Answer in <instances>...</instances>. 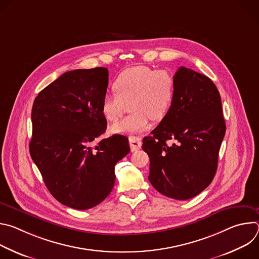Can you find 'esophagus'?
<instances>
[{
  "mask_svg": "<svg viewBox=\"0 0 259 259\" xmlns=\"http://www.w3.org/2000/svg\"><path fill=\"white\" fill-rule=\"evenodd\" d=\"M129 143H130V147H131V151L132 152L139 150L140 147H141V145H142L141 139L139 137H137V136L129 137Z\"/></svg>",
  "mask_w": 259,
  "mask_h": 259,
  "instance_id": "esophagus-1",
  "label": "esophagus"
}]
</instances>
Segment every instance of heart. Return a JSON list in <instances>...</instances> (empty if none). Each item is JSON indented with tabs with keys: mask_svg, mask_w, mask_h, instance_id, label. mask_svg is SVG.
Masks as SVG:
<instances>
[{
	"mask_svg": "<svg viewBox=\"0 0 259 259\" xmlns=\"http://www.w3.org/2000/svg\"><path fill=\"white\" fill-rule=\"evenodd\" d=\"M116 92L103 96L101 112L107 121H117L131 102L132 115L110 127L113 133L129 134L149 128L150 121L163 120L175 98V81L170 72L137 65L123 70L114 83Z\"/></svg>",
	"mask_w": 259,
	"mask_h": 259,
	"instance_id": "heart-1",
	"label": "heart"
}]
</instances>
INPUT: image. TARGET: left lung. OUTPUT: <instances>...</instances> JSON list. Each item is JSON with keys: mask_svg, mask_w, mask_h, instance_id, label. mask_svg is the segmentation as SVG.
Wrapping results in <instances>:
<instances>
[{"mask_svg": "<svg viewBox=\"0 0 259 259\" xmlns=\"http://www.w3.org/2000/svg\"><path fill=\"white\" fill-rule=\"evenodd\" d=\"M174 81L173 104L153 135L143 138L142 149L150 157L152 186L168 198L189 200L214 178L226 122L219 92L207 76L181 66Z\"/></svg>", "mask_w": 259, "mask_h": 259, "instance_id": "obj_1", "label": "left lung"}]
</instances>
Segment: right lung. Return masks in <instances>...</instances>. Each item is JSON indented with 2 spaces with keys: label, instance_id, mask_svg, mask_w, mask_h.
<instances>
[{
  "label": "right lung",
  "instance_id": "add662e5",
  "mask_svg": "<svg viewBox=\"0 0 259 259\" xmlns=\"http://www.w3.org/2000/svg\"><path fill=\"white\" fill-rule=\"evenodd\" d=\"M107 85L106 67L66 71L32 104L30 157L51 195L73 209H90L109 195L115 165L130 152L126 136L97 140L106 129L101 103Z\"/></svg>",
  "mask_w": 259,
  "mask_h": 259
}]
</instances>
